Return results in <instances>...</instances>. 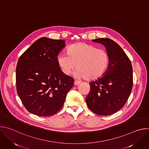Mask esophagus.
Segmentation results:
<instances>
[{"instance_id": "1", "label": "esophagus", "mask_w": 149, "mask_h": 149, "mask_svg": "<svg viewBox=\"0 0 149 149\" xmlns=\"http://www.w3.org/2000/svg\"><path fill=\"white\" fill-rule=\"evenodd\" d=\"M80 83H81V82L79 81H77V80H75L74 82L75 86H78V85H79Z\"/></svg>"}]
</instances>
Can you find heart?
<instances>
[{
  "instance_id": "obj_1",
  "label": "heart",
  "mask_w": 149,
  "mask_h": 149,
  "mask_svg": "<svg viewBox=\"0 0 149 149\" xmlns=\"http://www.w3.org/2000/svg\"><path fill=\"white\" fill-rule=\"evenodd\" d=\"M57 63L63 74L70 75L76 67L74 75L88 80H96L103 77L110 64V56L105 50L83 42L74 44L67 49V54L61 53Z\"/></svg>"
}]
</instances>
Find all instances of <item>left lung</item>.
<instances>
[{"label": "left lung", "mask_w": 149, "mask_h": 149, "mask_svg": "<svg viewBox=\"0 0 149 149\" xmlns=\"http://www.w3.org/2000/svg\"><path fill=\"white\" fill-rule=\"evenodd\" d=\"M92 41L105 47L110 64L103 77L90 82V91L86 100L93 112L108 116L119 111L128 100L133 87V68L129 57L114 40L98 38Z\"/></svg>", "instance_id": "8db88e82"}]
</instances>
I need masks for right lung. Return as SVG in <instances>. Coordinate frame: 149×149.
Returning <instances> with one entry per match:
<instances>
[{
	"mask_svg": "<svg viewBox=\"0 0 149 149\" xmlns=\"http://www.w3.org/2000/svg\"><path fill=\"white\" fill-rule=\"evenodd\" d=\"M65 42L40 38L17 61V93L27 110L35 115L48 117L56 114L73 86L74 79L62 73L56 61Z\"/></svg>",
	"mask_w": 149,
	"mask_h": 149,
	"instance_id": "obj_1",
	"label": "right lung"
}]
</instances>
